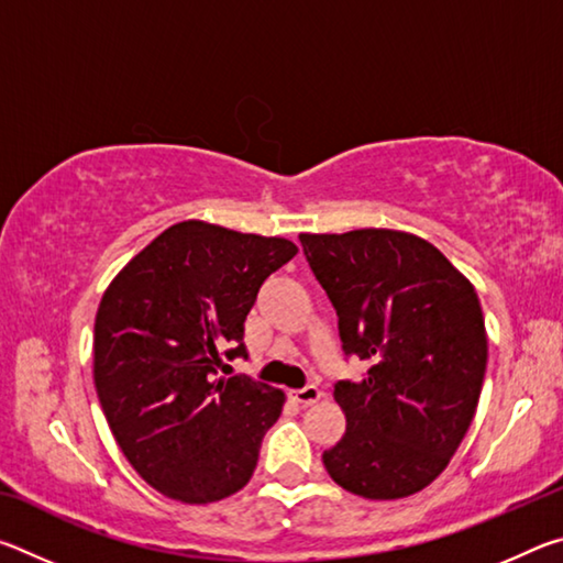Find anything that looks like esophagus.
Here are the masks:
<instances>
[{
    "mask_svg": "<svg viewBox=\"0 0 563 563\" xmlns=\"http://www.w3.org/2000/svg\"><path fill=\"white\" fill-rule=\"evenodd\" d=\"M320 397H322V393H320V389H318L316 385H305V387H300V389H292V399H295V402H298V405H302V407L316 405Z\"/></svg>",
    "mask_w": 563,
    "mask_h": 563,
    "instance_id": "1",
    "label": "esophagus"
}]
</instances>
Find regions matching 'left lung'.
<instances>
[{"label":"left lung","instance_id":"obj_1","mask_svg":"<svg viewBox=\"0 0 563 563\" xmlns=\"http://www.w3.org/2000/svg\"><path fill=\"white\" fill-rule=\"evenodd\" d=\"M312 275L338 312L345 357L367 362L340 379L347 419L322 454L332 482L365 499L422 492L470 430L487 373V332L472 283L422 238L365 228L300 233Z\"/></svg>","mask_w":563,"mask_h":563}]
</instances>
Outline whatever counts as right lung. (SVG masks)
<instances>
[{
  "label": "right lung",
  "mask_w": 563,
  "mask_h": 563,
  "mask_svg": "<svg viewBox=\"0 0 563 563\" xmlns=\"http://www.w3.org/2000/svg\"><path fill=\"white\" fill-rule=\"evenodd\" d=\"M298 253L285 238L184 221L151 241L103 292L93 383L113 437L151 487L218 501L255 472L283 393L225 360L247 357L243 322L261 285Z\"/></svg>",
  "instance_id": "add662e5"
}]
</instances>
